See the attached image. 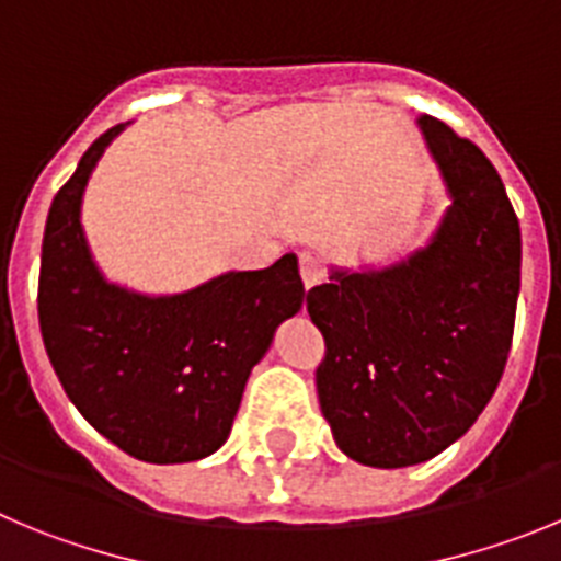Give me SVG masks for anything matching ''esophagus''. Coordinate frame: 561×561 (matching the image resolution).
Segmentation results:
<instances>
[{
	"label": "esophagus",
	"instance_id": "obj_1",
	"mask_svg": "<svg viewBox=\"0 0 561 561\" xmlns=\"http://www.w3.org/2000/svg\"><path fill=\"white\" fill-rule=\"evenodd\" d=\"M299 271H301V282H305L307 290H310V287H316V285H321V282H324V276H327L324 265H321V262H318L312 254H301Z\"/></svg>",
	"mask_w": 561,
	"mask_h": 561
}]
</instances>
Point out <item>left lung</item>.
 Listing matches in <instances>:
<instances>
[{
  "label": "left lung",
  "mask_w": 561,
  "mask_h": 561,
  "mask_svg": "<svg viewBox=\"0 0 561 561\" xmlns=\"http://www.w3.org/2000/svg\"><path fill=\"white\" fill-rule=\"evenodd\" d=\"M450 206L422 249L330 268L307 293L327 355L318 402L335 444L377 469L422 463L463 436L506 368L519 296V224L501 175L450 125L419 117Z\"/></svg>",
  "instance_id": "8db88e82"
}]
</instances>
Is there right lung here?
<instances>
[{
	"mask_svg": "<svg viewBox=\"0 0 561 561\" xmlns=\"http://www.w3.org/2000/svg\"><path fill=\"white\" fill-rule=\"evenodd\" d=\"M128 123L105 130L47 215L38 324L60 386L98 433L148 463L220 450L251 368L276 327L301 310L296 254L262 271H226L170 296L105 279L80 224L85 184Z\"/></svg>",
	"mask_w": 561,
	"mask_h": 561,
	"instance_id": "obj_1",
	"label": "right lung"
}]
</instances>
